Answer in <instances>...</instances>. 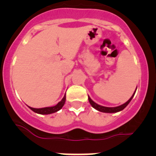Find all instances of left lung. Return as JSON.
Wrapping results in <instances>:
<instances>
[{
  "label": "left lung",
  "instance_id": "1",
  "mask_svg": "<svg viewBox=\"0 0 156 156\" xmlns=\"http://www.w3.org/2000/svg\"><path fill=\"white\" fill-rule=\"evenodd\" d=\"M136 90H137V88H136ZM135 92H136V90H135L134 93L133 94L131 98H130L126 103L121 105L119 106H117V107H105V106H101L100 105H98L97 103H95L94 101H92L91 98H90L89 96H88V100H89V102L91 105L92 107H93L94 108H95V109H97L98 111L102 112H107V113H114V112H118L119 111H122V109H124V108H126V106H127V105L130 102V101L132 100L133 96H134Z\"/></svg>",
  "mask_w": 156,
  "mask_h": 156
}]
</instances>
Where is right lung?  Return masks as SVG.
<instances>
[{
  "label": "right lung",
  "mask_w": 156,
  "mask_h": 156,
  "mask_svg": "<svg viewBox=\"0 0 156 156\" xmlns=\"http://www.w3.org/2000/svg\"><path fill=\"white\" fill-rule=\"evenodd\" d=\"M65 102H66V94L63 97V98L62 99L61 101H59L56 105L52 106V107H46V108H32V107H30L29 108L34 111V112L38 114H42V115H48V114H51L54 113V112H56L59 111L63 107V105H65Z\"/></svg>",
  "instance_id": "right-lung-1"
}]
</instances>
